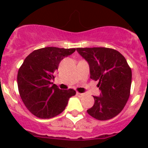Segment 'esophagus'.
<instances>
[{"label":"esophagus","instance_id":"obj_1","mask_svg":"<svg viewBox=\"0 0 148 148\" xmlns=\"http://www.w3.org/2000/svg\"><path fill=\"white\" fill-rule=\"evenodd\" d=\"M77 95L78 97H83L84 95V94H83V93L77 92Z\"/></svg>","mask_w":148,"mask_h":148}]
</instances>
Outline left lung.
<instances>
[{
	"mask_svg": "<svg viewBox=\"0 0 148 148\" xmlns=\"http://www.w3.org/2000/svg\"><path fill=\"white\" fill-rule=\"evenodd\" d=\"M77 51L89 64L90 78L98 81L101 95L95 97L88 114L100 121L119 114L131 93V73L126 59L119 51L108 47H78Z\"/></svg>",
	"mask_w": 148,
	"mask_h": 148,
	"instance_id": "obj_1",
	"label": "left lung"
}]
</instances>
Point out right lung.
I'll list each match as a JSON object with an SVG mask.
<instances>
[{
    "label": "right lung",
    "instance_id": "right-lung-1",
    "mask_svg": "<svg viewBox=\"0 0 148 148\" xmlns=\"http://www.w3.org/2000/svg\"><path fill=\"white\" fill-rule=\"evenodd\" d=\"M75 51L47 47L34 51L25 58L18 70L17 86L22 101L32 114L42 119L55 117L76 95L73 89L60 90L52 82L61 60Z\"/></svg>",
    "mask_w": 148,
    "mask_h": 148
}]
</instances>
